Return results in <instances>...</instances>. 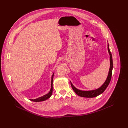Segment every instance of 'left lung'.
I'll return each instance as SVG.
<instances>
[{
	"label": "left lung",
	"mask_w": 128,
	"mask_h": 128,
	"mask_svg": "<svg viewBox=\"0 0 128 128\" xmlns=\"http://www.w3.org/2000/svg\"><path fill=\"white\" fill-rule=\"evenodd\" d=\"M108 51L109 54V55H110V68H109V71L108 72V74L107 78L106 80L104 82V83L103 84L102 86L94 90H80L76 88H75L74 85L72 84L71 82V85L72 89L74 90V92L78 96H80L81 97H88V98H92V97H94L96 96H98L99 95L101 94L103 92H104V90L106 89L107 86H108V85L110 82L111 80V78H112V70L113 68V62H112V53L110 51V50H109V44L108 43Z\"/></svg>",
	"instance_id": "1"
}]
</instances>
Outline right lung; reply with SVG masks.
Masks as SVG:
<instances>
[{"label": "right lung", "mask_w": 128, "mask_h": 128, "mask_svg": "<svg viewBox=\"0 0 128 128\" xmlns=\"http://www.w3.org/2000/svg\"><path fill=\"white\" fill-rule=\"evenodd\" d=\"M54 73L52 74V81H51V88L49 92V93L46 94V95L42 96V97H38V98H36V99H34V100H31L30 99V100H31V101L33 102H42V101H44L45 100L47 99H48L50 98V97L51 96V95H52V82H53V78H54Z\"/></svg>", "instance_id": "1"}]
</instances>
